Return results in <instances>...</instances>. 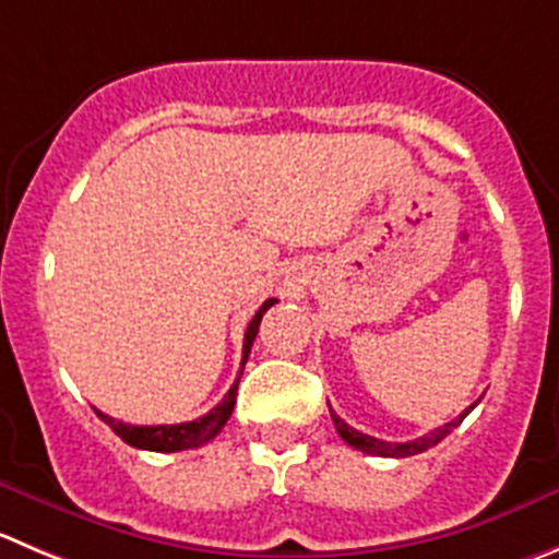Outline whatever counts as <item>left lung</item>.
Masks as SVG:
<instances>
[{
	"label": "left lung",
	"mask_w": 559,
	"mask_h": 559,
	"mask_svg": "<svg viewBox=\"0 0 559 559\" xmlns=\"http://www.w3.org/2000/svg\"><path fill=\"white\" fill-rule=\"evenodd\" d=\"M475 406H477V403H472V406L464 408V412H461L459 417L453 419V423H448V425H444V428L430 430L428 436H419V439H412V442H384V439H376V436H368V433H362V430L350 428V425L345 423V419H340L337 414L332 412V408H329V412H332V419H334V428H337V433L343 436V439L350 444V448L362 450V453H370V455H381V459H408V455L425 453V450H428V448H433V444L442 442V439L450 433V430L459 428V425L464 423V417Z\"/></svg>",
	"instance_id": "obj_1"
}]
</instances>
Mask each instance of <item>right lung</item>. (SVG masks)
<instances>
[{
    "label": "right lung",
    "instance_id": "right-lung-1",
    "mask_svg": "<svg viewBox=\"0 0 559 559\" xmlns=\"http://www.w3.org/2000/svg\"><path fill=\"white\" fill-rule=\"evenodd\" d=\"M276 299H269L263 301V307H260L258 312H254V318L249 321L247 326V334H243V359H241V373H243V362H247L249 350H252V343H254V334H258V326L260 321H263V312L269 310L271 305H274ZM241 379V376H238ZM238 379L236 384L227 390V395L222 397L219 403H216L214 408H211L209 414H203L200 419H191V423H178V425H129V423H120V419L109 417V414L98 412L95 408V414H98L100 419H104L106 425H109L111 430H115L120 439H123L126 444H131V448H140V450H153V453H178V450H189V448H200V444L211 442L216 433H219L222 428H225V423L230 419L233 414V406H236V395H238Z\"/></svg>",
    "mask_w": 559,
    "mask_h": 559
}]
</instances>
